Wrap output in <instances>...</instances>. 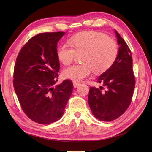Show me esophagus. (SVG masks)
I'll use <instances>...</instances> for the list:
<instances>
[{
    "instance_id": "esophagus-1",
    "label": "esophagus",
    "mask_w": 152,
    "mask_h": 152,
    "mask_svg": "<svg viewBox=\"0 0 152 152\" xmlns=\"http://www.w3.org/2000/svg\"><path fill=\"white\" fill-rule=\"evenodd\" d=\"M80 84V83H79V82H73V86H74V87H78Z\"/></svg>"
}]
</instances>
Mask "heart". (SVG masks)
I'll return each mask as SVG.
<instances>
[{
	"mask_svg": "<svg viewBox=\"0 0 152 152\" xmlns=\"http://www.w3.org/2000/svg\"><path fill=\"white\" fill-rule=\"evenodd\" d=\"M71 47L61 45L58 48L57 56L63 65L71 64L77 55L82 54L79 65H73L63 70L66 79L80 81L92 72L100 74L107 71L115 61L118 54L115 41L103 32L84 31L75 34L68 40Z\"/></svg>",
	"mask_w": 152,
	"mask_h": 152,
	"instance_id": "obj_1",
	"label": "heart"
}]
</instances>
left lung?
I'll return each instance as SVG.
<instances>
[{"label": "left lung", "instance_id": "left-lung-1", "mask_svg": "<svg viewBox=\"0 0 152 152\" xmlns=\"http://www.w3.org/2000/svg\"><path fill=\"white\" fill-rule=\"evenodd\" d=\"M118 54L115 61L102 73L97 82L99 88L91 87L88 103L93 115L101 121L110 122L125 112L131 103L135 87L132 53L127 44L115 30Z\"/></svg>", "mask_w": 152, "mask_h": 152}]
</instances>
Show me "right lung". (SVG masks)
<instances>
[{
  "label": "right lung",
  "instance_id": "obj_1",
  "mask_svg": "<svg viewBox=\"0 0 152 152\" xmlns=\"http://www.w3.org/2000/svg\"><path fill=\"white\" fill-rule=\"evenodd\" d=\"M63 31L41 33L23 47L14 68L13 86L26 115L37 123L49 124L60 119L72 93V82L55 86L59 61L57 43Z\"/></svg>",
  "mask_w": 152,
  "mask_h": 152
}]
</instances>
